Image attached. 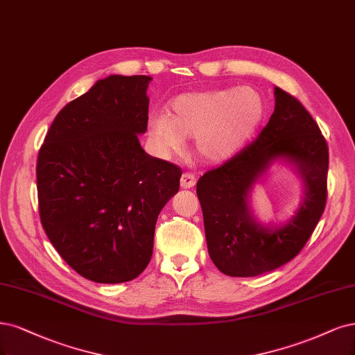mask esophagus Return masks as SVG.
<instances>
[{
    "label": "esophagus",
    "instance_id": "obj_1",
    "mask_svg": "<svg viewBox=\"0 0 355 355\" xmlns=\"http://www.w3.org/2000/svg\"><path fill=\"white\" fill-rule=\"evenodd\" d=\"M195 183H197V179H195V175L191 173V172H185L182 175L180 178V187L185 188V189H189V188H193Z\"/></svg>",
    "mask_w": 355,
    "mask_h": 355
}]
</instances>
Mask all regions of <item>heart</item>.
Returning <instances> with one entry per match:
<instances>
[{"mask_svg": "<svg viewBox=\"0 0 355 355\" xmlns=\"http://www.w3.org/2000/svg\"><path fill=\"white\" fill-rule=\"evenodd\" d=\"M264 113L261 95L248 87L182 94L170 103L167 114L153 113L150 135L163 153L179 151L185 138L209 162L234 155L259 126Z\"/></svg>", "mask_w": 355, "mask_h": 355, "instance_id": "obj_1", "label": "heart"}]
</instances>
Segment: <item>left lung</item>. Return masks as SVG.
Returning <instances> with one entry per match:
<instances>
[{"label": "left lung", "instance_id": "left-lung-1", "mask_svg": "<svg viewBox=\"0 0 355 355\" xmlns=\"http://www.w3.org/2000/svg\"><path fill=\"white\" fill-rule=\"evenodd\" d=\"M275 112L257 139L197 183L207 247L220 272L250 277L272 272L300 254L324 211L329 148L319 125L304 105L275 87ZM277 157L295 164L306 183V198L284 227L257 224L248 193Z\"/></svg>", "mask_w": 355, "mask_h": 355}]
</instances>
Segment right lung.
Wrapping results in <instances>:
<instances>
[{"label": "right lung", "mask_w": 355, "mask_h": 355, "mask_svg": "<svg viewBox=\"0 0 355 355\" xmlns=\"http://www.w3.org/2000/svg\"><path fill=\"white\" fill-rule=\"evenodd\" d=\"M150 76L112 75L70 101L46 132L36 163L41 223L73 270L121 284L148 266L157 217L182 170L146 154Z\"/></svg>", "instance_id": "1"}]
</instances>
